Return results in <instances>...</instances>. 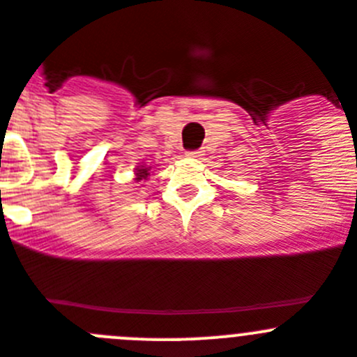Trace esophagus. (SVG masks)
I'll return each instance as SVG.
<instances>
[{"label": "esophagus", "mask_w": 357, "mask_h": 357, "mask_svg": "<svg viewBox=\"0 0 357 357\" xmlns=\"http://www.w3.org/2000/svg\"><path fill=\"white\" fill-rule=\"evenodd\" d=\"M203 155V151L202 149H196V151H188V158H195V159H199Z\"/></svg>", "instance_id": "34e87169"}]
</instances>
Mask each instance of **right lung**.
<instances>
[{"mask_svg": "<svg viewBox=\"0 0 357 357\" xmlns=\"http://www.w3.org/2000/svg\"><path fill=\"white\" fill-rule=\"evenodd\" d=\"M151 166H145V165H142V166H138L137 169H135V175H137V178H135V181L137 182H142V181H147L149 178V175H151Z\"/></svg>", "mask_w": 357, "mask_h": 357, "instance_id": "right-lung-1", "label": "right lung"}]
</instances>
